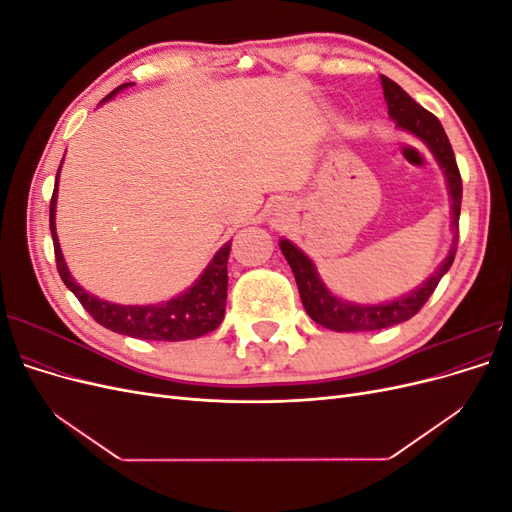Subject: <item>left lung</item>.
Wrapping results in <instances>:
<instances>
[{"label": "left lung", "mask_w": 512, "mask_h": 512, "mask_svg": "<svg viewBox=\"0 0 512 512\" xmlns=\"http://www.w3.org/2000/svg\"><path fill=\"white\" fill-rule=\"evenodd\" d=\"M382 91L386 106H389V117L395 121L399 130H404L418 138L436 158L442 175L446 179V190L451 196V230L453 241L451 250L446 258L440 262L427 280L410 290L408 294H401L397 299L382 301V303H352L333 294L314 265V260L305 252H301L297 245L288 239H280V250L297 280L299 294L305 312L314 322L322 324L324 329H331L337 333H361V331H378L393 327L404 320H410L418 309H421L427 299L436 290L438 282L444 273L451 269L455 252H457V239H459V213H461V175L455 162V153L448 136L438 121L436 115H431L421 104H416L404 89H401L389 76H380Z\"/></svg>", "instance_id": "8db88e82"}]
</instances>
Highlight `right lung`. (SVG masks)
Instances as JSON below:
<instances>
[{
	"label": "right lung",
	"mask_w": 512,
	"mask_h": 512,
	"mask_svg": "<svg viewBox=\"0 0 512 512\" xmlns=\"http://www.w3.org/2000/svg\"><path fill=\"white\" fill-rule=\"evenodd\" d=\"M134 83H123L115 91L108 94L106 100L115 98L119 91L132 87ZM64 164V160H61ZM59 164V170H61ZM59 170L57 181L51 198V235L55 245V260L61 280L74 292V297L81 301L98 324L121 335H130L136 339H156V342H185V339L203 337L220 327L226 312V292H228V254L230 241L224 243L215 256L209 260L205 271L196 277V282L179 292L177 297L149 303V305H119L98 299L96 294L87 292L83 286L74 282V277L66 265V258L61 254V245L55 228V211H57V185H59Z\"/></svg>",
	"instance_id": "right-lung-1"
}]
</instances>
